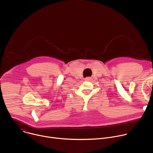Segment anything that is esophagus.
I'll use <instances>...</instances> for the list:
<instances>
[{
    "label": "esophagus",
    "instance_id": "1",
    "mask_svg": "<svg viewBox=\"0 0 153 153\" xmlns=\"http://www.w3.org/2000/svg\"><path fill=\"white\" fill-rule=\"evenodd\" d=\"M85 80L86 81H90V80H91V78L90 77H87L85 78Z\"/></svg>",
    "mask_w": 153,
    "mask_h": 153
}]
</instances>
